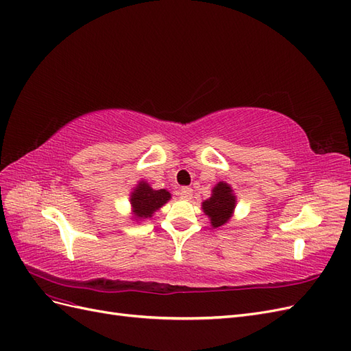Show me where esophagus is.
<instances>
[{
  "instance_id": "34e87169",
  "label": "esophagus",
  "mask_w": 351,
  "mask_h": 351,
  "mask_svg": "<svg viewBox=\"0 0 351 351\" xmlns=\"http://www.w3.org/2000/svg\"><path fill=\"white\" fill-rule=\"evenodd\" d=\"M178 196L182 197V199H186V200L192 199V196H193V190L190 189V187H183V189L180 190V192H178Z\"/></svg>"
}]
</instances>
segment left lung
Returning <instances> with one entry per match:
<instances>
[{
    "label": "left lung",
    "mask_w": 351,
    "mask_h": 351,
    "mask_svg": "<svg viewBox=\"0 0 351 351\" xmlns=\"http://www.w3.org/2000/svg\"><path fill=\"white\" fill-rule=\"evenodd\" d=\"M210 197L202 202V209L208 215L214 228L226 226L234 214L237 197L234 190L226 182H218L212 187Z\"/></svg>",
    "instance_id": "obj_1"
}]
</instances>
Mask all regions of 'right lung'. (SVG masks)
I'll use <instances>...</instances> for the list:
<instances>
[{"mask_svg": "<svg viewBox=\"0 0 351 351\" xmlns=\"http://www.w3.org/2000/svg\"><path fill=\"white\" fill-rule=\"evenodd\" d=\"M169 199H171V193H169L168 190H155L151 187L149 183L145 182V180H141V182H137V184L130 193L132 219L143 221L151 218Z\"/></svg>", "mask_w": 351, "mask_h": 351, "instance_id": "right-lung-1", "label": "right lung"}]
</instances>
